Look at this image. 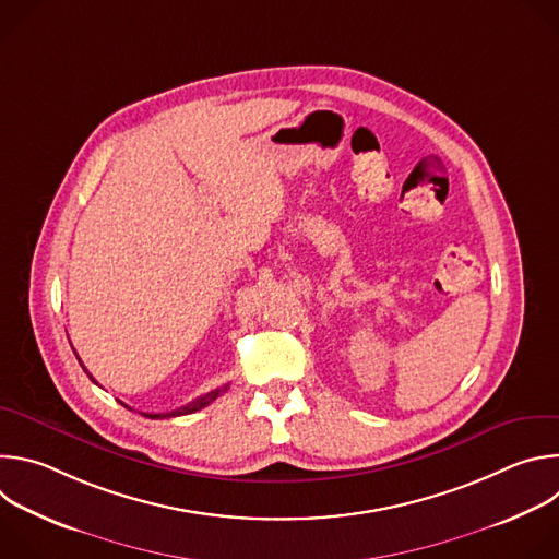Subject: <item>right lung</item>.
Here are the masks:
<instances>
[{
  "mask_svg": "<svg viewBox=\"0 0 559 559\" xmlns=\"http://www.w3.org/2000/svg\"><path fill=\"white\" fill-rule=\"evenodd\" d=\"M86 369V367H84ZM229 384H225V386H218V389H212V391H207V393H203V395H199L197 401H192V403H188V405H183V407H179V409H175V412H166V414H143V416H147V418H175V416H186V414H194V412H199V409H203V407H207L210 403H214L216 397L227 389Z\"/></svg>",
  "mask_w": 559,
  "mask_h": 559,
  "instance_id": "1",
  "label": "right lung"
}]
</instances>
